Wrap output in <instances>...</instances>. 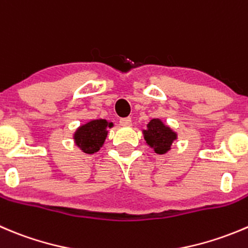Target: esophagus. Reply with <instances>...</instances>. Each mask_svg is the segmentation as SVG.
<instances>
[{
    "instance_id": "obj_1",
    "label": "esophagus",
    "mask_w": 248,
    "mask_h": 248,
    "mask_svg": "<svg viewBox=\"0 0 248 248\" xmlns=\"http://www.w3.org/2000/svg\"><path fill=\"white\" fill-rule=\"evenodd\" d=\"M120 124L124 127H129L132 124L131 117H124V119H121L120 120Z\"/></svg>"
}]
</instances>
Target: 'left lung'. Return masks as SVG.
<instances>
[{
	"label": "left lung",
	"mask_w": 248,
	"mask_h": 248,
	"mask_svg": "<svg viewBox=\"0 0 248 248\" xmlns=\"http://www.w3.org/2000/svg\"><path fill=\"white\" fill-rule=\"evenodd\" d=\"M146 144L154 149L156 154H166L170 150L173 141L177 139V133L166 126L160 119H153L143 131Z\"/></svg>",
	"instance_id": "8db88e82"
}]
</instances>
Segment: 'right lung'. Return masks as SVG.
<instances>
[{"mask_svg": "<svg viewBox=\"0 0 248 248\" xmlns=\"http://www.w3.org/2000/svg\"><path fill=\"white\" fill-rule=\"evenodd\" d=\"M114 126L107 120H92L76 129L74 134L75 144L86 154H94L99 151L108 136V128Z\"/></svg>", "mask_w": 248, "mask_h": 248, "instance_id": "right-lung-1", "label": "right lung"}]
</instances>
